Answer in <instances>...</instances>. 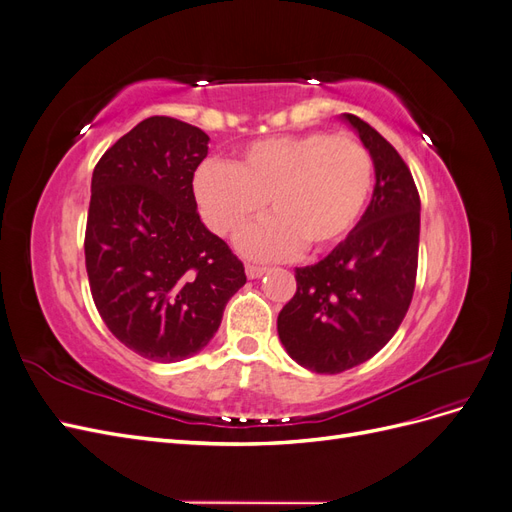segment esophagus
<instances>
[{"label": "esophagus", "instance_id": "esophagus-1", "mask_svg": "<svg viewBox=\"0 0 512 512\" xmlns=\"http://www.w3.org/2000/svg\"><path fill=\"white\" fill-rule=\"evenodd\" d=\"M245 273H247V277H250V280H258V277H262L267 273V267H256V265H247L245 267Z\"/></svg>", "mask_w": 512, "mask_h": 512}]
</instances>
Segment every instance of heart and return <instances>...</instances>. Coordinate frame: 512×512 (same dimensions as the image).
<instances>
[{"instance_id":"obj_1","label":"heart","mask_w":512,"mask_h":512,"mask_svg":"<svg viewBox=\"0 0 512 512\" xmlns=\"http://www.w3.org/2000/svg\"><path fill=\"white\" fill-rule=\"evenodd\" d=\"M194 196L207 224L235 237L269 203L271 218L252 226L239 250L256 260L324 252L361 220L374 188V160L348 134H284L254 141L232 164L205 162Z\"/></svg>"}]
</instances>
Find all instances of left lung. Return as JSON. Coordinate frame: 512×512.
Here are the masks:
<instances>
[{"mask_svg": "<svg viewBox=\"0 0 512 512\" xmlns=\"http://www.w3.org/2000/svg\"><path fill=\"white\" fill-rule=\"evenodd\" d=\"M342 121L371 153L374 194L327 258L294 271L297 292L277 316L290 359L316 374H342L389 344L412 301L421 235V198L406 162L363 119L344 113Z\"/></svg>", "mask_w": 512, "mask_h": 512, "instance_id": "8db88e82", "label": "left lung"}]
</instances>
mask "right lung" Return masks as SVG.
Wrapping results in <instances>:
<instances>
[{
	"mask_svg": "<svg viewBox=\"0 0 512 512\" xmlns=\"http://www.w3.org/2000/svg\"><path fill=\"white\" fill-rule=\"evenodd\" d=\"M209 136L149 117L108 149L91 177L85 265L91 297L119 342L158 363L203 350L243 262L200 222L192 179Z\"/></svg>",
	"mask_w": 512,
	"mask_h": 512,
	"instance_id": "add662e5",
	"label": "right lung"
}]
</instances>
